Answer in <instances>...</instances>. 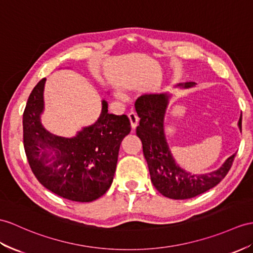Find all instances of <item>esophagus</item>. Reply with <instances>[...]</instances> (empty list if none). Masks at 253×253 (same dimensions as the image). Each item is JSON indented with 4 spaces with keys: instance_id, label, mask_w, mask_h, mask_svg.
I'll return each instance as SVG.
<instances>
[{
    "instance_id": "obj_1",
    "label": "esophagus",
    "mask_w": 253,
    "mask_h": 253,
    "mask_svg": "<svg viewBox=\"0 0 253 253\" xmlns=\"http://www.w3.org/2000/svg\"><path fill=\"white\" fill-rule=\"evenodd\" d=\"M128 120H130V125H131V127L133 128V130H135L136 128L137 125H138V118L137 116L135 113H130L128 114Z\"/></svg>"
}]
</instances>
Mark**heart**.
Segmentation results:
<instances>
[{
    "mask_svg": "<svg viewBox=\"0 0 253 253\" xmlns=\"http://www.w3.org/2000/svg\"><path fill=\"white\" fill-rule=\"evenodd\" d=\"M115 95H116V97L120 98V100H123V98H126V95L125 92L121 91V90H119V89L115 90Z\"/></svg>",
    "mask_w": 253,
    "mask_h": 253,
    "instance_id": "b5f03b06",
    "label": "heart"
}]
</instances>
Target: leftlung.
I'll list each match as a JSON object with an SVG mask.
<instances>
[{"label": "left lung", "mask_w": 253, "mask_h": 253, "mask_svg": "<svg viewBox=\"0 0 253 253\" xmlns=\"http://www.w3.org/2000/svg\"><path fill=\"white\" fill-rule=\"evenodd\" d=\"M195 83H180L175 88L190 89ZM173 94L169 92L141 95L135 103L139 118L136 134L149 169L151 182L162 195L173 200H187L211 190L229 173L236 153L227 158L218 169L194 174L181 169L171 155L165 135V115ZM242 132V115L238 120Z\"/></svg>", "instance_id": "1"}]
</instances>
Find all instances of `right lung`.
Masks as SVG:
<instances>
[{
    "label": "right lung",
    "instance_id": "1",
    "mask_svg": "<svg viewBox=\"0 0 253 253\" xmlns=\"http://www.w3.org/2000/svg\"><path fill=\"white\" fill-rule=\"evenodd\" d=\"M42 79L31 92L23 113V144L38 180L49 191L74 202L95 201L112 186L121 141L131 131L126 115L108 113L102 100L100 117L72 137L52 134L42 126L45 110Z\"/></svg>",
    "mask_w": 253,
    "mask_h": 253
}]
</instances>
